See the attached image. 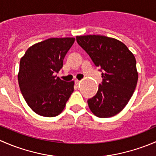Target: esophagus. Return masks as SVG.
<instances>
[{
  "label": "esophagus",
  "mask_w": 156,
  "mask_h": 156,
  "mask_svg": "<svg viewBox=\"0 0 156 156\" xmlns=\"http://www.w3.org/2000/svg\"><path fill=\"white\" fill-rule=\"evenodd\" d=\"M80 82H81V81H78V80H75V83L76 85H78V84H80Z\"/></svg>",
  "instance_id": "1"
}]
</instances>
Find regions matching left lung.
I'll return each instance as SVG.
<instances>
[{"instance_id":"8db88e82","label":"left lung","mask_w":156,"mask_h":156,"mask_svg":"<svg viewBox=\"0 0 156 156\" xmlns=\"http://www.w3.org/2000/svg\"><path fill=\"white\" fill-rule=\"evenodd\" d=\"M76 41L102 72L97 94L87 100L90 111L100 118L120 112L131 98L138 80L136 59L126 45L103 35L77 36Z\"/></svg>"}]
</instances>
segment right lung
Here are the masks:
<instances>
[{
    "instance_id": "obj_1",
    "label": "right lung",
    "mask_w": 156,
    "mask_h": 156,
    "mask_svg": "<svg viewBox=\"0 0 156 156\" xmlns=\"http://www.w3.org/2000/svg\"><path fill=\"white\" fill-rule=\"evenodd\" d=\"M74 37L49 38L26 50L20 59L18 81L29 106L45 117L60 114L74 91V81L66 82L53 74L62 68Z\"/></svg>"
}]
</instances>
